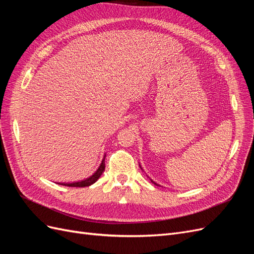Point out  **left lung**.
Here are the masks:
<instances>
[{"label":"left lung","mask_w":254,"mask_h":254,"mask_svg":"<svg viewBox=\"0 0 254 254\" xmlns=\"http://www.w3.org/2000/svg\"><path fill=\"white\" fill-rule=\"evenodd\" d=\"M140 167H141V165H140ZM141 168H142V167H141ZM150 181H151V182H152V183H153V184H157V183H156V182H155V181H152V180H151V179H150ZM157 186H158V184H157Z\"/></svg>","instance_id":"obj_1"}]
</instances>
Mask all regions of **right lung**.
Returning <instances> with one entry per match:
<instances>
[{
  "label": "right lung",
  "instance_id": "add662e5",
  "mask_svg": "<svg viewBox=\"0 0 254 254\" xmlns=\"http://www.w3.org/2000/svg\"><path fill=\"white\" fill-rule=\"evenodd\" d=\"M105 158H106V155L104 156V159H103V161H102L101 165H99V167L97 168V171H96L93 175L90 176L89 178L84 179V180H82V181H78V182H73V183H59V184H61V186L72 187V188H84V187H90L91 184L95 183V182L98 180L99 177H101V175L104 173V171H105Z\"/></svg>",
  "mask_w": 254,
  "mask_h": 254
}]
</instances>
